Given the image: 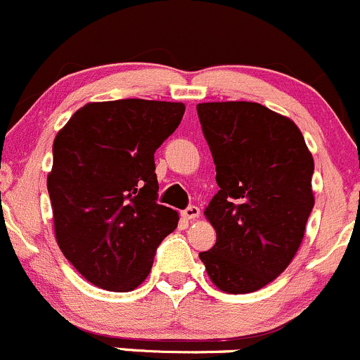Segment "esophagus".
I'll return each instance as SVG.
<instances>
[{"label": "esophagus", "mask_w": 360, "mask_h": 360, "mask_svg": "<svg viewBox=\"0 0 360 360\" xmlns=\"http://www.w3.org/2000/svg\"><path fill=\"white\" fill-rule=\"evenodd\" d=\"M199 214H201V210L194 205L187 206L184 211H181V217H184L185 220H195V218H199Z\"/></svg>", "instance_id": "obj_1"}]
</instances>
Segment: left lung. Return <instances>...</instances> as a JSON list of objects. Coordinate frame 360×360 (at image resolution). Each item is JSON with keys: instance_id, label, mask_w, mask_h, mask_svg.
Instances as JSON below:
<instances>
[{"instance_id": "obj_1", "label": "left lung", "mask_w": 360, "mask_h": 360, "mask_svg": "<svg viewBox=\"0 0 360 360\" xmlns=\"http://www.w3.org/2000/svg\"><path fill=\"white\" fill-rule=\"evenodd\" d=\"M220 191L206 207L217 243L199 253L221 291L266 286L292 260L314 207V159L298 126L257 102L199 103Z\"/></svg>"}]
</instances>
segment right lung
I'll use <instances>...</instances> for the list:
<instances>
[{
	"instance_id": "1",
	"label": "right lung",
	"mask_w": 360,
	"mask_h": 360,
	"mask_svg": "<svg viewBox=\"0 0 360 360\" xmlns=\"http://www.w3.org/2000/svg\"><path fill=\"white\" fill-rule=\"evenodd\" d=\"M184 103H86L57 133L48 194L64 257L95 286L131 291L179 225L158 202L154 153L179 128Z\"/></svg>"
}]
</instances>
